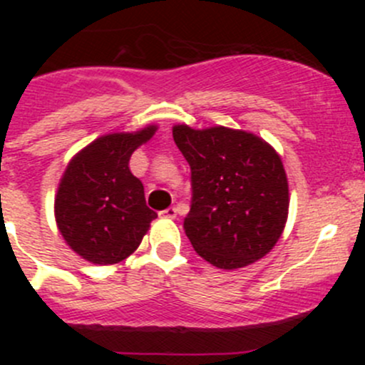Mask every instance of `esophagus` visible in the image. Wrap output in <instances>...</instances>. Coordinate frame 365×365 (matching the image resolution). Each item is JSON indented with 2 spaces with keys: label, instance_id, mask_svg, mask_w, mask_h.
Here are the masks:
<instances>
[{
  "label": "esophagus",
  "instance_id": "esophagus-1",
  "mask_svg": "<svg viewBox=\"0 0 365 365\" xmlns=\"http://www.w3.org/2000/svg\"><path fill=\"white\" fill-rule=\"evenodd\" d=\"M159 215L164 217V219H176V208L175 206H169V208L162 210Z\"/></svg>",
  "mask_w": 365,
  "mask_h": 365
}]
</instances>
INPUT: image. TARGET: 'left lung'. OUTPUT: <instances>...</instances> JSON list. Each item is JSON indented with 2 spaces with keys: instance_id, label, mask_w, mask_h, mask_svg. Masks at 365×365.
Masks as SVG:
<instances>
[{
  "instance_id": "8db88e82",
  "label": "left lung",
  "mask_w": 365,
  "mask_h": 365,
  "mask_svg": "<svg viewBox=\"0 0 365 365\" xmlns=\"http://www.w3.org/2000/svg\"><path fill=\"white\" fill-rule=\"evenodd\" d=\"M173 139L190 165L192 205L183 230L194 251L224 270L267 256L288 220L279 153L251 132L227 127L175 125Z\"/></svg>"
}]
</instances>
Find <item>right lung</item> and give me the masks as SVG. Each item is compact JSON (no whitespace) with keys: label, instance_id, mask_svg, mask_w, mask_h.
I'll return each mask as SVG.
<instances>
[{"label":"right lung","instance_id":"obj_1","mask_svg":"<svg viewBox=\"0 0 365 365\" xmlns=\"http://www.w3.org/2000/svg\"><path fill=\"white\" fill-rule=\"evenodd\" d=\"M155 125L95 139L68 162L54 197L58 230L73 252L93 264L130 256L157 217L145 187L128 169L134 150L150 141Z\"/></svg>","mask_w":365,"mask_h":365}]
</instances>
